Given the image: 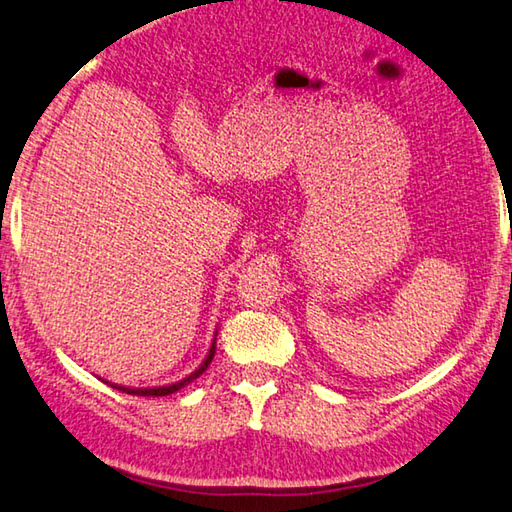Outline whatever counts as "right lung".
Masks as SVG:
<instances>
[{
	"mask_svg": "<svg viewBox=\"0 0 512 512\" xmlns=\"http://www.w3.org/2000/svg\"><path fill=\"white\" fill-rule=\"evenodd\" d=\"M212 357H214V345H212V350H210V354H207V359L203 361V366L198 368L194 375H189L187 379H183L180 381V384H171V386H160V388H121V386H115V388H119V391H124V393H128V395H140V397H162V395H171V393H176V391H180V388H183L185 384H189V381L192 379H196L198 375H203L205 372V368L210 366V361H212Z\"/></svg>",
	"mask_w": 512,
	"mask_h": 512,
	"instance_id": "1",
	"label": "right lung"
}]
</instances>
